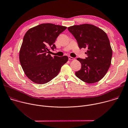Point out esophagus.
I'll use <instances>...</instances> for the list:
<instances>
[{
	"instance_id": "esophagus-1",
	"label": "esophagus",
	"mask_w": 128,
	"mask_h": 128,
	"mask_svg": "<svg viewBox=\"0 0 128 128\" xmlns=\"http://www.w3.org/2000/svg\"><path fill=\"white\" fill-rule=\"evenodd\" d=\"M68 59H69V60H75V58H73V57H71V56H69L68 57Z\"/></svg>"
}]
</instances>
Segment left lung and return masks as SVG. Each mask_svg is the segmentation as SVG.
I'll return each mask as SVG.
<instances>
[{
	"label": "left lung",
	"mask_w": 128,
	"mask_h": 128,
	"mask_svg": "<svg viewBox=\"0 0 128 128\" xmlns=\"http://www.w3.org/2000/svg\"><path fill=\"white\" fill-rule=\"evenodd\" d=\"M68 30L76 38L80 49H88L86 59H77L81 68L75 75L88 83L99 81L107 73L112 61V49L106 34L88 24L74 25Z\"/></svg>",
	"instance_id": "1"
}]
</instances>
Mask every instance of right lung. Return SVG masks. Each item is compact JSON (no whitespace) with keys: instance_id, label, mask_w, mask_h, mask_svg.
Segmentation results:
<instances>
[{"instance_id":"add662e5","label":"right lung","mask_w":128,"mask_h":128,"mask_svg":"<svg viewBox=\"0 0 128 128\" xmlns=\"http://www.w3.org/2000/svg\"><path fill=\"white\" fill-rule=\"evenodd\" d=\"M66 26L42 24L29 29L24 36L19 58L26 75L35 83H46L58 74L68 60L66 56L52 57L49 48H56L54 42Z\"/></svg>"}]
</instances>
